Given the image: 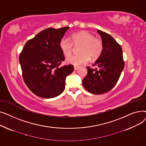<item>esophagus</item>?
Returning a JSON list of instances; mask_svg holds the SVG:
<instances>
[{
	"instance_id": "esophagus-1",
	"label": "esophagus",
	"mask_w": 146,
	"mask_h": 146,
	"mask_svg": "<svg viewBox=\"0 0 146 146\" xmlns=\"http://www.w3.org/2000/svg\"><path fill=\"white\" fill-rule=\"evenodd\" d=\"M79 68V67H78V66H74V70H77Z\"/></svg>"
}]
</instances>
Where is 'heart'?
Listing matches in <instances>:
<instances>
[{"label":"heart","instance_id":"obj_1","mask_svg":"<svg viewBox=\"0 0 146 146\" xmlns=\"http://www.w3.org/2000/svg\"><path fill=\"white\" fill-rule=\"evenodd\" d=\"M72 40L63 37L60 41V48L65 56H69L73 52V45H81L79 55L72 56L66 59V62L74 66H80L88 63L92 59H97L103 50V44L101 40L86 31L73 34Z\"/></svg>","mask_w":146,"mask_h":146}]
</instances>
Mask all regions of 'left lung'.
Returning a JSON list of instances; mask_svg holds the SVG:
<instances>
[{"label":"left lung","instance_id":"8db88e82","mask_svg":"<svg viewBox=\"0 0 146 146\" xmlns=\"http://www.w3.org/2000/svg\"><path fill=\"white\" fill-rule=\"evenodd\" d=\"M103 44L101 56L93 64L98 68L86 67L88 74L82 80L86 90L95 95L105 94L117 83L124 67L121 45L110 34L98 29Z\"/></svg>","mask_w":146,"mask_h":146}]
</instances>
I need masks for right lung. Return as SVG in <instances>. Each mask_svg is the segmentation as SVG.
Returning a JSON list of instances; mask_svg holds the SVG:
<instances>
[{
  "mask_svg": "<svg viewBox=\"0 0 146 146\" xmlns=\"http://www.w3.org/2000/svg\"><path fill=\"white\" fill-rule=\"evenodd\" d=\"M70 27L48 28L28 41L19 56L22 76L29 90L43 98L63 92L66 77L73 70L72 64L60 67L64 56L59 43Z\"/></svg>",
  "mask_w": 146,
  "mask_h": 146,
  "instance_id": "1",
  "label": "right lung"
}]
</instances>
